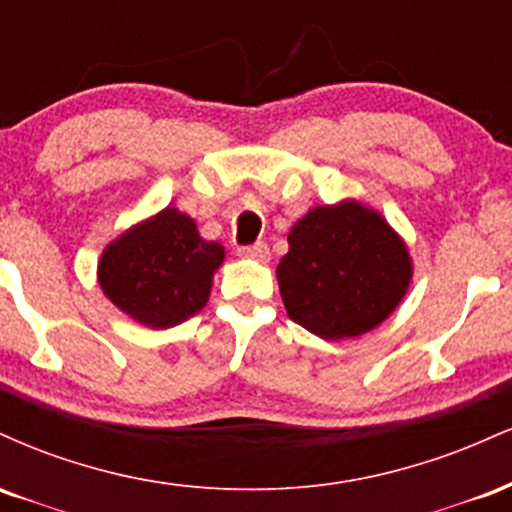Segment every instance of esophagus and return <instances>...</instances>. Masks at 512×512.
<instances>
[{"instance_id":"obj_1","label":"esophagus","mask_w":512,"mask_h":512,"mask_svg":"<svg viewBox=\"0 0 512 512\" xmlns=\"http://www.w3.org/2000/svg\"><path fill=\"white\" fill-rule=\"evenodd\" d=\"M238 257H243V260L267 262V260H269V248H267V243L240 245V248H238Z\"/></svg>"}]
</instances>
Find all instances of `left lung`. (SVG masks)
<instances>
[{
  "label": "left lung",
  "instance_id": "left-lung-1",
  "mask_svg": "<svg viewBox=\"0 0 512 512\" xmlns=\"http://www.w3.org/2000/svg\"><path fill=\"white\" fill-rule=\"evenodd\" d=\"M414 276L404 238L358 199L313 207L276 267L293 322L320 339L361 337L395 313Z\"/></svg>",
  "mask_w": 512,
  "mask_h": 512
}]
</instances>
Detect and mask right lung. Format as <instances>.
Wrapping results in <instances>:
<instances>
[{"label": "right lung", "instance_id": "add662e5", "mask_svg": "<svg viewBox=\"0 0 512 512\" xmlns=\"http://www.w3.org/2000/svg\"><path fill=\"white\" fill-rule=\"evenodd\" d=\"M223 257V245L199 236L192 216L166 207L105 245L98 284L134 322L168 330L207 305Z\"/></svg>", "mask_w": 512, "mask_h": 512}]
</instances>
